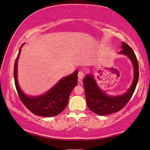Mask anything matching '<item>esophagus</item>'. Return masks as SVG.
Returning a JSON list of instances; mask_svg holds the SVG:
<instances>
[{
	"label": "esophagus",
	"instance_id": "obj_1",
	"mask_svg": "<svg viewBox=\"0 0 150 150\" xmlns=\"http://www.w3.org/2000/svg\"><path fill=\"white\" fill-rule=\"evenodd\" d=\"M84 75H85V73L83 71H79V72H78V79H79V81L80 80L83 79V78L84 77Z\"/></svg>",
	"mask_w": 150,
	"mask_h": 150
}]
</instances>
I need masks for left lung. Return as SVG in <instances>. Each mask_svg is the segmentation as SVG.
<instances>
[{"mask_svg": "<svg viewBox=\"0 0 150 150\" xmlns=\"http://www.w3.org/2000/svg\"><path fill=\"white\" fill-rule=\"evenodd\" d=\"M120 53L127 55L132 62L134 69V79L129 90L118 96H109L103 92L96 83L91 75H87L83 83L86 102L88 108L98 115H107L116 112L123 108L132 97L139 79V64L135 52L125 42H122Z\"/></svg>", "mask_w": 150, "mask_h": 150, "instance_id": "1", "label": "left lung"}]
</instances>
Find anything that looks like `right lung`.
<instances>
[{"label":"right lung","mask_w":150,"mask_h":150,"mask_svg":"<svg viewBox=\"0 0 150 150\" xmlns=\"http://www.w3.org/2000/svg\"><path fill=\"white\" fill-rule=\"evenodd\" d=\"M21 48L20 47L14 66L15 84L20 100L35 115L44 117L58 115L66 108L71 91L77 86L78 71L62 78L45 94L35 97L28 96L21 91L17 81V61Z\"/></svg>","instance_id":"right-lung-1"}]
</instances>
